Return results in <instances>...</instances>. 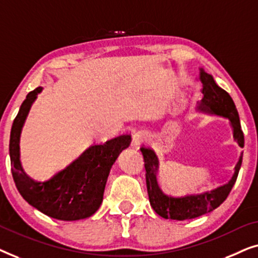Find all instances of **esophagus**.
<instances>
[{
  "instance_id": "1",
  "label": "esophagus",
  "mask_w": 258,
  "mask_h": 258,
  "mask_svg": "<svg viewBox=\"0 0 258 258\" xmlns=\"http://www.w3.org/2000/svg\"><path fill=\"white\" fill-rule=\"evenodd\" d=\"M148 135L144 132H137L135 135L133 136V144L135 147H140L141 144L147 142Z\"/></svg>"
}]
</instances>
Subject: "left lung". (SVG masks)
Listing matches in <instances>:
<instances>
[{
  "mask_svg": "<svg viewBox=\"0 0 258 258\" xmlns=\"http://www.w3.org/2000/svg\"><path fill=\"white\" fill-rule=\"evenodd\" d=\"M199 80L202 83L201 91H202L203 97L200 102H197L196 110L202 112V114L228 118L232 130L234 141L237 142L241 148L244 147V135H243L241 123H239L238 111L230 95L222 89L221 87H218L214 77L210 74L204 72L203 68H200ZM141 151H142L144 167H146L147 171L146 179L150 206L153 207L155 213L160 215L161 217L176 221L191 220V218L200 217L204 214L211 213L220 207L227 199L235 184L243 158V153H241L237 164L235 165L234 174L225 184L201 194L171 196L165 194L158 184L157 174L160 170V161H158L156 153L151 148L147 147L141 148Z\"/></svg>",
  "mask_w": 258,
  "mask_h": 258,
  "instance_id": "8db88e82",
  "label": "left lung"
}]
</instances>
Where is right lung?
<instances>
[{"label":"right lung","instance_id":"obj_1","mask_svg":"<svg viewBox=\"0 0 258 258\" xmlns=\"http://www.w3.org/2000/svg\"><path fill=\"white\" fill-rule=\"evenodd\" d=\"M42 89L38 87L27 95L14 119L9 141L14 182L21 196L47 216L61 221L83 220L100 208L110 169L122 150L130 146L132 136L121 135L90 146L47 181L31 178L21 163L20 140L31 105Z\"/></svg>","mask_w":258,"mask_h":258}]
</instances>
